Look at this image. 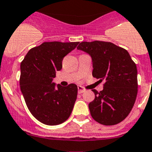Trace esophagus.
<instances>
[{"label":"esophagus","mask_w":152,"mask_h":152,"mask_svg":"<svg viewBox=\"0 0 152 152\" xmlns=\"http://www.w3.org/2000/svg\"><path fill=\"white\" fill-rule=\"evenodd\" d=\"M85 91H86V90H85L83 87H82L81 86H78V93L79 94H83V93H84Z\"/></svg>","instance_id":"1"}]
</instances>
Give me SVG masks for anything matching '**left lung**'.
Wrapping results in <instances>:
<instances>
[{"mask_svg":"<svg viewBox=\"0 0 152 152\" xmlns=\"http://www.w3.org/2000/svg\"><path fill=\"white\" fill-rule=\"evenodd\" d=\"M77 49L90 55L93 76L102 82L104 89L93 90L95 99L89 104L90 114L98 123L114 125L131 112L137 94V66L126 49L101 41L83 42Z\"/></svg>","mask_w":152,"mask_h":152,"instance_id":"8db88e82","label":"left lung"}]
</instances>
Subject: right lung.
Segmentation results:
<instances>
[{
    "label": "right lung",
    "instance_id": "1",
    "mask_svg": "<svg viewBox=\"0 0 152 152\" xmlns=\"http://www.w3.org/2000/svg\"><path fill=\"white\" fill-rule=\"evenodd\" d=\"M76 42H48L28 51L21 63L20 87L29 111L47 125H58L69 117L77 97L76 84L52 83L62 59L77 46Z\"/></svg>",
    "mask_w": 152,
    "mask_h": 152
}]
</instances>
